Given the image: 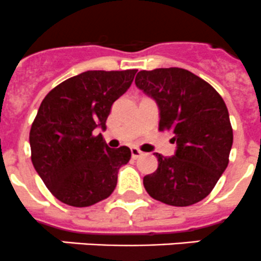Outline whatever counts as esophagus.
<instances>
[{
  "instance_id": "esophagus-1",
  "label": "esophagus",
  "mask_w": 261,
  "mask_h": 261,
  "mask_svg": "<svg viewBox=\"0 0 261 261\" xmlns=\"http://www.w3.org/2000/svg\"><path fill=\"white\" fill-rule=\"evenodd\" d=\"M141 155H143V151H140L138 147H131V156H133V159H138Z\"/></svg>"
}]
</instances>
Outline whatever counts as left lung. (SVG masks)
Here are the masks:
<instances>
[{
	"instance_id": "obj_1",
	"label": "left lung",
	"mask_w": 261,
	"mask_h": 261,
	"mask_svg": "<svg viewBox=\"0 0 261 261\" xmlns=\"http://www.w3.org/2000/svg\"><path fill=\"white\" fill-rule=\"evenodd\" d=\"M138 88L155 99L159 130L177 144L174 156L158 158V169L144 177L150 197L186 207L206 198L228 164L233 134L222 97L210 83L181 68L141 70Z\"/></svg>"
}]
</instances>
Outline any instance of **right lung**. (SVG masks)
<instances>
[{
  "instance_id": "add662e5",
  "label": "right lung",
  "mask_w": 261,
  "mask_h": 261,
  "mask_svg": "<svg viewBox=\"0 0 261 261\" xmlns=\"http://www.w3.org/2000/svg\"><path fill=\"white\" fill-rule=\"evenodd\" d=\"M136 69L87 70L45 96L31 125V162L55 198L73 207L106 199L127 164V146L111 149L97 127L106 128L114 102L133 83Z\"/></svg>"
}]
</instances>
